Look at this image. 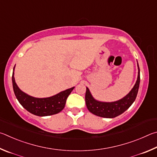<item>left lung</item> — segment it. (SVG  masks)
Masks as SVG:
<instances>
[{"instance_id": "left-lung-1", "label": "left lung", "mask_w": 157, "mask_h": 157, "mask_svg": "<svg viewBox=\"0 0 157 157\" xmlns=\"http://www.w3.org/2000/svg\"><path fill=\"white\" fill-rule=\"evenodd\" d=\"M137 66H138V76H137L135 85L125 97L119 101H114V102H102V101L96 100L92 97L88 87H86V103L88 110L98 117L109 118V119L119 116L127 110L135 101L139 91L140 69L138 63H137Z\"/></svg>"}]
</instances>
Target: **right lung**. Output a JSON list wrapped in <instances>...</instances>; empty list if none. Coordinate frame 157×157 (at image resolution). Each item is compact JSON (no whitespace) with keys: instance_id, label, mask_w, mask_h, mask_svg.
<instances>
[{"instance_id":"1","label":"right lung","mask_w":157,"mask_h":157,"mask_svg":"<svg viewBox=\"0 0 157 157\" xmlns=\"http://www.w3.org/2000/svg\"><path fill=\"white\" fill-rule=\"evenodd\" d=\"M13 69L12 85L13 92L18 102L30 113L38 117H46L59 113L65 108L66 100L74 87L62 91L57 94L47 98H36L23 92L18 87L14 78Z\"/></svg>"}]
</instances>
